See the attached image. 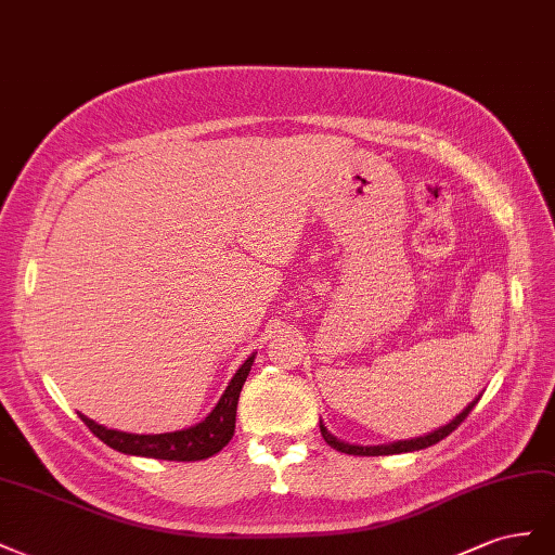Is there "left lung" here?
I'll use <instances>...</instances> for the list:
<instances>
[{"label":"left lung","mask_w":555,"mask_h":555,"mask_svg":"<svg viewBox=\"0 0 555 555\" xmlns=\"http://www.w3.org/2000/svg\"><path fill=\"white\" fill-rule=\"evenodd\" d=\"M477 402H479V398L474 400V402H469L461 414H457L451 423H447L444 427H439V430H435V433H427V435H423V437H416V439H404V441H392V444H382V447H356V444H344V441H339L337 437H332L330 433H327V427L321 423V435H323V439L327 441V444L332 447V449H337V451H341V453H348V455H392V453H409V451H421V449H427V447H433V444H437V441H441L444 437H449L457 425H461L467 416H469V411L477 406Z\"/></svg>","instance_id":"8db88e82"}]
</instances>
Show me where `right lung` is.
<instances>
[{"label": "right lung", "mask_w": 555, "mask_h": 555, "mask_svg": "<svg viewBox=\"0 0 555 555\" xmlns=\"http://www.w3.org/2000/svg\"><path fill=\"white\" fill-rule=\"evenodd\" d=\"M253 358L256 356H250L244 365L236 370L230 386L223 392V398L218 400L211 414L202 423L188 427V430L165 433V435H130L120 430H108V427L98 425L83 414L78 416H81V421L90 427V433L94 437H100L106 447L116 449L120 453L155 457V461H177V463L204 461V457L216 455L234 435L236 402H240V392L250 372Z\"/></svg>", "instance_id": "1"}]
</instances>
